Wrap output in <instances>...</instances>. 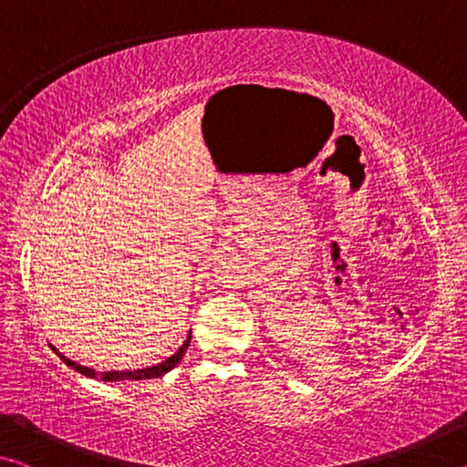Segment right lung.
<instances>
[{"instance_id":"1","label":"right lung","mask_w":467,"mask_h":467,"mask_svg":"<svg viewBox=\"0 0 467 467\" xmlns=\"http://www.w3.org/2000/svg\"><path fill=\"white\" fill-rule=\"evenodd\" d=\"M189 342H192V336H187L183 346H181L179 350H177L175 354H172V357H169L167 360H162L161 365H154V367H148V368H140V370H107V373H97V370L78 365V362L69 360V358H66V357H61V354H59V357H61L63 362H66L67 367H72L74 370H78V373H82V375H86V377H92V379L100 377L102 381H141V379H156V377H162L164 373H169L171 368H175V367L179 365V362H181V358L185 357V350H187Z\"/></svg>"}]
</instances>
